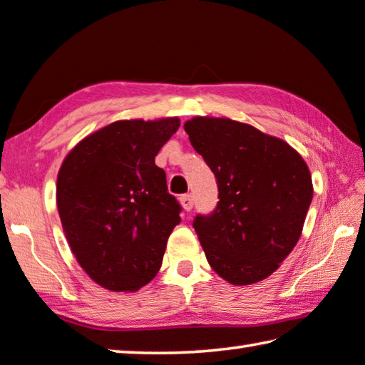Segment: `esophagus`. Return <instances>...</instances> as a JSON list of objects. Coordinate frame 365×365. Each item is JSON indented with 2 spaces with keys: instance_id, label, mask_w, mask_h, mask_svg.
Returning a JSON list of instances; mask_svg holds the SVG:
<instances>
[{
  "instance_id": "obj_1",
  "label": "esophagus",
  "mask_w": 365,
  "mask_h": 365,
  "mask_svg": "<svg viewBox=\"0 0 365 365\" xmlns=\"http://www.w3.org/2000/svg\"><path fill=\"white\" fill-rule=\"evenodd\" d=\"M180 205H182V207L187 212H190L192 211V207H193V198H192V195H182L180 196Z\"/></svg>"
}]
</instances>
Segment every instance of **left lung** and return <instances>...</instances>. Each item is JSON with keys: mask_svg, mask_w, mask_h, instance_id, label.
Listing matches in <instances>:
<instances>
[{"mask_svg": "<svg viewBox=\"0 0 365 365\" xmlns=\"http://www.w3.org/2000/svg\"><path fill=\"white\" fill-rule=\"evenodd\" d=\"M216 175L219 203L193 227L207 263L230 284L266 279L296 247L314 196L296 149L252 125L195 117L183 125Z\"/></svg>", "mask_w": 365, "mask_h": 365, "instance_id": "1", "label": "left lung"}]
</instances>
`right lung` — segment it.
Masks as SVG:
<instances>
[{
    "mask_svg": "<svg viewBox=\"0 0 365 365\" xmlns=\"http://www.w3.org/2000/svg\"><path fill=\"white\" fill-rule=\"evenodd\" d=\"M175 117L113 121L63 160L56 205L68 244L86 273L115 292H135L158 274L182 207L155 165L178 130Z\"/></svg>",
    "mask_w": 365,
    "mask_h": 365,
    "instance_id": "add662e5",
    "label": "right lung"
}]
</instances>
